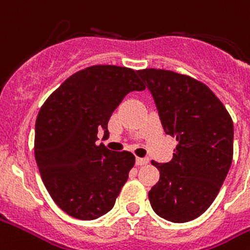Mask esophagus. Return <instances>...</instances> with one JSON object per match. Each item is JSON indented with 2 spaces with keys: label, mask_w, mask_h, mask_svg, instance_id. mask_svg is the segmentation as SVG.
I'll return each instance as SVG.
<instances>
[{
  "label": "esophagus",
  "mask_w": 250,
  "mask_h": 250,
  "mask_svg": "<svg viewBox=\"0 0 250 250\" xmlns=\"http://www.w3.org/2000/svg\"><path fill=\"white\" fill-rule=\"evenodd\" d=\"M148 163H149V160L148 159H142V157H138V159H136V165H140V167H142V165H146Z\"/></svg>",
  "instance_id": "1"
}]
</instances>
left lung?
<instances>
[{
    "label": "left lung",
    "mask_w": 250,
    "mask_h": 250,
    "mask_svg": "<svg viewBox=\"0 0 250 250\" xmlns=\"http://www.w3.org/2000/svg\"><path fill=\"white\" fill-rule=\"evenodd\" d=\"M153 95L161 125L176 138L170 163L152 161L159 182L148 197L152 208L173 223L201 216L218 195L233 157V122L207 85L171 70H138Z\"/></svg>",
    "instance_id": "1"
}]
</instances>
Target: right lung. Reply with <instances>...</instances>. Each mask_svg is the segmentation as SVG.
Returning a JSON list of instances; mask_svg holds the SVG:
<instances>
[{
	"label": "right lung",
	"instance_id": "obj_1",
	"mask_svg": "<svg viewBox=\"0 0 250 250\" xmlns=\"http://www.w3.org/2000/svg\"><path fill=\"white\" fill-rule=\"evenodd\" d=\"M144 89L138 70L93 65L68 77L39 110L36 164L53 202L70 216L94 220L114 207L135 156L97 144V133L108 135L112 111L129 91Z\"/></svg>",
	"mask_w": 250,
	"mask_h": 250
}]
</instances>
